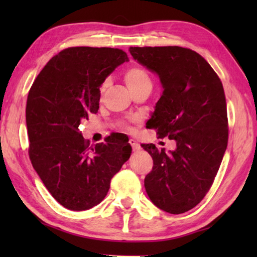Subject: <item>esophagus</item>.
<instances>
[{
	"instance_id": "obj_1",
	"label": "esophagus",
	"mask_w": 257,
	"mask_h": 257,
	"mask_svg": "<svg viewBox=\"0 0 257 257\" xmlns=\"http://www.w3.org/2000/svg\"><path fill=\"white\" fill-rule=\"evenodd\" d=\"M129 144L132 145V147H133V150H134V151H139V150L141 149L140 145L137 143V141L134 140V139H130V140H129Z\"/></svg>"
}]
</instances>
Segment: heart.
Listing matches in <instances>:
<instances>
[{
  "instance_id": "heart-1",
  "label": "heart",
  "mask_w": 257,
  "mask_h": 257,
  "mask_svg": "<svg viewBox=\"0 0 257 257\" xmlns=\"http://www.w3.org/2000/svg\"><path fill=\"white\" fill-rule=\"evenodd\" d=\"M123 78H124L125 84H127L132 92L140 90V89H146V88L151 89L152 87V80L149 73L141 66L129 67L124 72ZM106 86H107V83H103L100 90L101 91L105 90Z\"/></svg>"
}]
</instances>
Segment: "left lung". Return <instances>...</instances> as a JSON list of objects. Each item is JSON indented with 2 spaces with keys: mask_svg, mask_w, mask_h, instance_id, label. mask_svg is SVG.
<instances>
[{
  "mask_svg": "<svg viewBox=\"0 0 257 257\" xmlns=\"http://www.w3.org/2000/svg\"><path fill=\"white\" fill-rule=\"evenodd\" d=\"M129 52L158 75L163 88L147 127L176 141L169 152L143 146L154 160L145 178L147 194L162 211L181 214L204 198L226 150L224 89L210 64L189 48L130 47Z\"/></svg>",
  "mask_w": 257,
  "mask_h": 257,
  "instance_id": "obj_1",
  "label": "left lung"
}]
</instances>
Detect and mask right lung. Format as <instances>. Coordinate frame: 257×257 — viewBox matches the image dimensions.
Returning <instances> with one entry per match:
<instances>
[{
	"mask_svg": "<svg viewBox=\"0 0 257 257\" xmlns=\"http://www.w3.org/2000/svg\"><path fill=\"white\" fill-rule=\"evenodd\" d=\"M128 61L118 48L69 47L50 59L29 92L30 159L53 198L68 210L99 204L132 155L124 139L110 135L105 143L90 145L78 128L99 109L103 81Z\"/></svg>",
	"mask_w": 257,
	"mask_h": 257,
	"instance_id": "obj_1",
	"label": "right lung"
}]
</instances>
